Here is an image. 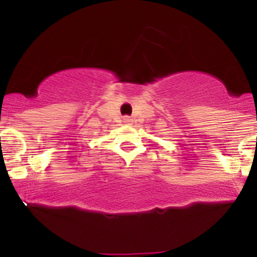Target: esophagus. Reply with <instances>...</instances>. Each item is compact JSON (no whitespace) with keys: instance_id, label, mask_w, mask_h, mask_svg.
<instances>
[{"instance_id":"34e87169","label":"esophagus","mask_w":257,"mask_h":257,"mask_svg":"<svg viewBox=\"0 0 257 257\" xmlns=\"http://www.w3.org/2000/svg\"><path fill=\"white\" fill-rule=\"evenodd\" d=\"M131 121H133V119H131L130 117H124V122H126V123H130Z\"/></svg>"}]
</instances>
